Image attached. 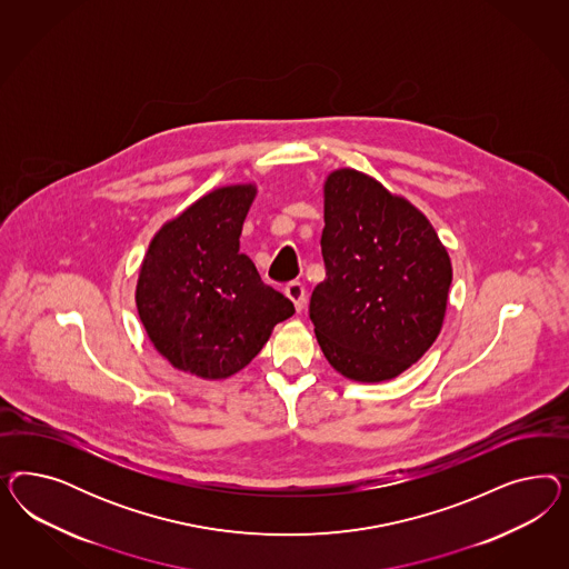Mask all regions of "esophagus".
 Here are the masks:
<instances>
[{
  "instance_id": "esophagus-1",
  "label": "esophagus",
  "mask_w": 569,
  "mask_h": 569,
  "mask_svg": "<svg viewBox=\"0 0 569 569\" xmlns=\"http://www.w3.org/2000/svg\"><path fill=\"white\" fill-rule=\"evenodd\" d=\"M286 296L292 300L296 310L305 309V302H307V290H305V286H302L300 281H290V283L286 286Z\"/></svg>"
}]
</instances>
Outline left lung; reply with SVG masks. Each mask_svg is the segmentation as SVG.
I'll return each instance as SVG.
<instances>
[{"mask_svg": "<svg viewBox=\"0 0 569 569\" xmlns=\"http://www.w3.org/2000/svg\"><path fill=\"white\" fill-rule=\"evenodd\" d=\"M326 279L310 321L329 365L355 381H386L438 338L452 267L421 210L355 169L326 181Z\"/></svg>", "mask_w": 569, "mask_h": 569, "instance_id": "1", "label": "left lung"}]
</instances>
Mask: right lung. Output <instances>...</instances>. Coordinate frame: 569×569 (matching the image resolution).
Segmentation results:
<instances>
[{
  "label": "right lung",
  "instance_id": "add662e5",
  "mask_svg": "<svg viewBox=\"0 0 569 569\" xmlns=\"http://www.w3.org/2000/svg\"><path fill=\"white\" fill-rule=\"evenodd\" d=\"M254 196L252 183L202 196L160 227L139 269L136 302L148 338L172 367L198 378L238 373L293 315L292 300L240 252Z\"/></svg>",
  "mask_w": 569,
  "mask_h": 569
}]
</instances>
